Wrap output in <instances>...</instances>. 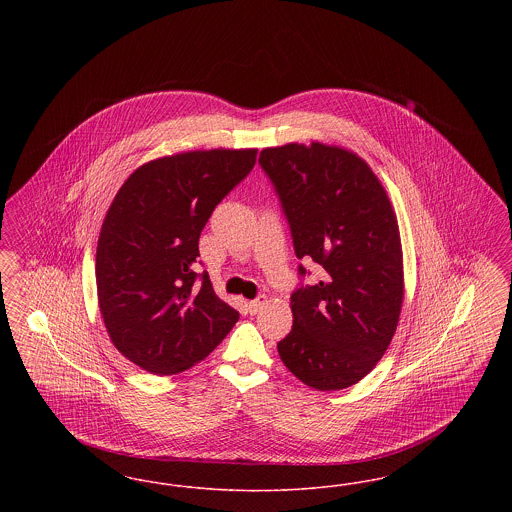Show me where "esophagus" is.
<instances>
[{"label":"esophagus","instance_id":"1","mask_svg":"<svg viewBox=\"0 0 512 512\" xmlns=\"http://www.w3.org/2000/svg\"><path fill=\"white\" fill-rule=\"evenodd\" d=\"M265 303H267V297H265V295H261V297L253 299V301H247V311H249L251 315H255Z\"/></svg>","mask_w":512,"mask_h":512}]
</instances>
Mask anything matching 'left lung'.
Wrapping results in <instances>:
<instances>
[{
  "label": "left lung",
  "mask_w": 512,
  "mask_h": 512,
  "mask_svg": "<svg viewBox=\"0 0 512 512\" xmlns=\"http://www.w3.org/2000/svg\"><path fill=\"white\" fill-rule=\"evenodd\" d=\"M259 163L282 201L295 255L324 268L318 284L293 293L292 332L278 355L313 390L349 388L384 357L403 307V249L390 197L347 147H265Z\"/></svg>",
  "instance_id": "8db88e82"
}]
</instances>
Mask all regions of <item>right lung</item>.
<instances>
[{
  "mask_svg": "<svg viewBox=\"0 0 512 512\" xmlns=\"http://www.w3.org/2000/svg\"><path fill=\"white\" fill-rule=\"evenodd\" d=\"M257 149H195L132 172L101 224L99 313L113 345L157 376L203 361L240 313L197 282L199 236L213 209L253 169Z\"/></svg>",
  "mask_w": 512,
  "mask_h": 512,
  "instance_id": "1",
  "label": "right lung"
}]
</instances>
